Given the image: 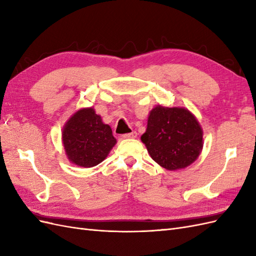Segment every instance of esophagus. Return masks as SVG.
Instances as JSON below:
<instances>
[{
  "label": "esophagus",
  "instance_id": "esophagus-1",
  "mask_svg": "<svg viewBox=\"0 0 256 256\" xmlns=\"http://www.w3.org/2000/svg\"><path fill=\"white\" fill-rule=\"evenodd\" d=\"M136 138V131H132V132H130V134H122V138Z\"/></svg>",
  "mask_w": 256,
  "mask_h": 256
}]
</instances>
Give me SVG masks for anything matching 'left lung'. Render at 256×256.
I'll return each mask as SVG.
<instances>
[{"label":"left lung","instance_id":"left-lung-1","mask_svg":"<svg viewBox=\"0 0 256 256\" xmlns=\"http://www.w3.org/2000/svg\"><path fill=\"white\" fill-rule=\"evenodd\" d=\"M141 140L154 161L175 171L198 159L203 148V130L196 116L184 108L157 106L150 113Z\"/></svg>","mask_w":256,"mask_h":256}]
</instances>
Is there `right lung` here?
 Segmentation results:
<instances>
[{
  "label": "right lung",
  "mask_w": 256,
  "mask_h": 256,
  "mask_svg": "<svg viewBox=\"0 0 256 256\" xmlns=\"http://www.w3.org/2000/svg\"><path fill=\"white\" fill-rule=\"evenodd\" d=\"M62 138L69 161L83 168L99 164L116 144L111 127L92 108L76 111L65 124Z\"/></svg>",
  "instance_id": "obj_1"
}]
</instances>
